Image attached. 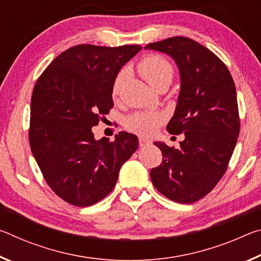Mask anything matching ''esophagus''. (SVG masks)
Segmentation results:
<instances>
[{"label":"esophagus","instance_id":"1","mask_svg":"<svg viewBox=\"0 0 261 261\" xmlns=\"http://www.w3.org/2000/svg\"><path fill=\"white\" fill-rule=\"evenodd\" d=\"M151 143H152V141L149 140L148 138H145V137H139V146L140 147L147 146V145H149Z\"/></svg>","mask_w":261,"mask_h":261}]
</instances>
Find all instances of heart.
<instances>
[{
    "mask_svg": "<svg viewBox=\"0 0 261 261\" xmlns=\"http://www.w3.org/2000/svg\"><path fill=\"white\" fill-rule=\"evenodd\" d=\"M138 71L151 86L156 85L158 83L163 81L170 83L173 79V67L160 55H149L145 57L138 64ZM124 71H121L115 78L112 88L113 96H116L120 93L122 84L124 82ZM165 121L166 115L163 113L148 110V112L132 114L125 120V126L136 134L149 136L153 135Z\"/></svg>",
    "mask_w": 261,
    "mask_h": 261,
    "instance_id": "heart-1",
    "label": "heart"
}]
</instances>
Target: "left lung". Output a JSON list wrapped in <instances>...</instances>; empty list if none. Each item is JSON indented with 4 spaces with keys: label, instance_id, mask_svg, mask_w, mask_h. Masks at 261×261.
I'll return each instance as SVG.
<instances>
[{
    "label": "left lung",
    "instance_id": "left-lung-1",
    "mask_svg": "<svg viewBox=\"0 0 261 261\" xmlns=\"http://www.w3.org/2000/svg\"><path fill=\"white\" fill-rule=\"evenodd\" d=\"M171 56L180 91L167 130L184 135L179 147L155 141L161 165L151 170L159 192L180 204L204 198L222 178L240 135L235 83L226 64L208 48L185 37L145 46Z\"/></svg>",
    "mask_w": 261,
    "mask_h": 261
}]
</instances>
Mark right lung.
Returning <instances> with one entry per match:
<instances>
[{"label": "right lung", "instance_id": "obj_1", "mask_svg": "<svg viewBox=\"0 0 261 261\" xmlns=\"http://www.w3.org/2000/svg\"><path fill=\"white\" fill-rule=\"evenodd\" d=\"M141 49L139 45H78L62 53L34 85L31 151L47 184L64 201L87 207L109 194L120 169L138 148L137 136L121 131L96 140L92 127L114 107L113 83Z\"/></svg>", "mask_w": 261, "mask_h": 261}]
</instances>
